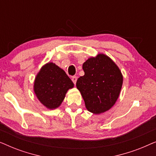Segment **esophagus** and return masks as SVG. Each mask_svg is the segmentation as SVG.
Returning <instances> with one entry per match:
<instances>
[{
  "label": "esophagus",
  "instance_id": "1",
  "mask_svg": "<svg viewBox=\"0 0 156 156\" xmlns=\"http://www.w3.org/2000/svg\"><path fill=\"white\" fill-rule=\"evenodd\" d=\"M72 82H73L74 84H76V80H77V77H76V76H72Z\"/></svg>",
  "mask_w": 156,
  "mask_h": 156
}]
</instances>
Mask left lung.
Masks as SVG:
<instances>
[{"instance_id": "obj_1", "label": "left lung", "mask_w": 156, "mask_h": 156, "mask_svg": "<svg viewBox=\"0 0 156 156\" xmlns=\"http://www.w3.org/2000/svg\"><path fill=\"white\" fill-rule=\"evenodd\" d=\"M84 75L76 81L87 109L94 114L109 110L116 103L123 75L114 61L104 54L90 57L82 66Z\"/></svg>"}]
</instances>
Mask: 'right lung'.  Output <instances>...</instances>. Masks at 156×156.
Masks as SVG:
<instances>
[{"label": "right lung", "mask_w": 156, "mask_h": 156, "mask_svg": "<svg viewBox=\"0 0 156 156\" xmlns=\"http://www.w3.org/2000/svg\"><path fill=\"white\" fill-rule=\"evenodd\" d=\"M73 87V82L65 72L53 62L42 66L34 82L36 97L49 109L59 107L67 91Z\"/></svg>", "instance_id": "add662e5"}]
</instances>
